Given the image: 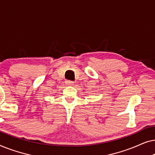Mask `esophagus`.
<instances>
[{
    "label": "esophagus",
    "mask_w": 155,
    "mask_h": 155,
    "mask_svg": "<svg viewBox=\"0 0 155 155\" xmlns=\"http://www.w3.org/2000/svg\"><path fill=\"white\" fill-rule=\"evenodd\" d=\"M74 82L73 81H71V80H67V81H65V84H67V85H72V84H73Z\"/></svg>",
    "instance_id": "obj_1"
}]
</instances>
